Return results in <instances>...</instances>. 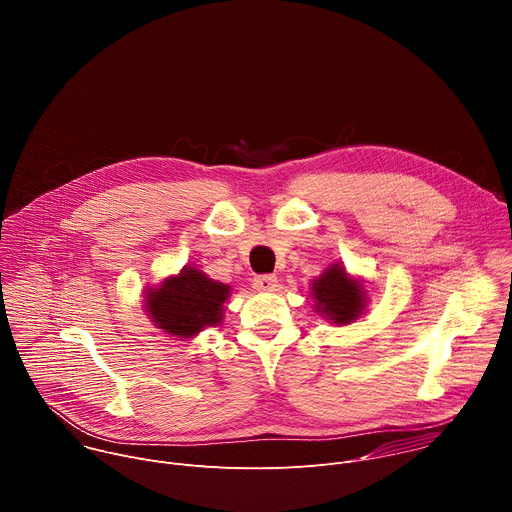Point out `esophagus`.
Listing matches in <instances>:
<instances>
[{
	"label": "esophagus",
	"mask_w": 512,
	"mask_h": 512,
	"mask_svg": "<svg viewBox=\"0 0 512 512\" xmlns=\"http://www.w3.org/2000/svg\"><path fill=\"white\" fill-rule=\"evenodd\" d=\"M253 285L259 291H273L275 285H277V277L275 275H257L253 279Z\"/></svg>",
	"instance_id": "1"
}]
</instances>
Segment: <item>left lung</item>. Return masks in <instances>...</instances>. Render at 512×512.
I'll use <instances>...</instances> for the list:
<instances>
[{"mask_svg": "<svg viewBox=\"0 0 512 512\" xmlns=\"http://www.w3.org/2000/svg\"><path fill=\"white\" fill-rule=\"evenodd\" d=\"M310 294L316 300V310L338 326L354 322L367 308V291L362 281L350 277L340 263H332L314 279Z\"/></svg>", "mask_w": 512, "mask_h": 512, "instance_id": "1", "label": "left lung"}]
</instances>
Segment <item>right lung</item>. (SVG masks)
<instances>
[{
    "label": "right lung",
    "mask_w": 512,
    "mask_h": 512,
    "mask_svg": "<svg viewBox=\"0 0 512 512\" xmlns=\"http://www.w3.org/2000/svg\"><path fill=\"white\" fill-rule=\"evenodd\" d=\"M229 296L231 285L214 281L200 269L186 265L158 287L145 289L143 304L156 328L184 340L206 326L221 324L223 304Z\"/></svg>",
    "instance_id": "right-lung-1"
}]
</instances>
